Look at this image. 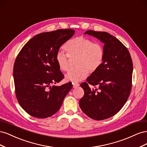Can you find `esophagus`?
Returning <instances> with one entry per match:
<instances>
[{"label":"esophagus","instance_id":"obj_1","mask_svg":"<svg viewBox=\"0 0 147 147\" xmlns=\"http://www.w3.org/2000/svg\"><path fill=\"white\" fill-rule=\"evenodd\" d=\"M80 86V84L78 83H73V87L74 88H77Z\"/></svg>","mask_w":147,"mask_h":147}]
</instances>
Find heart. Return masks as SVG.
<instances>
[{
  "instance_id": "obj_1",
  "label": "heart",
  "mask_w": 147,
  "mask_h": 147,
  "mask_svg": "<svg viewBox=\"0 0 147 147\" xmlns=\"http://www.w3.org/2000/svg\"><path fill=\"white\" fill-rule=\"evenodd\" d=\"M64 48L67 55L63 51H57L55 59L59 69L66 72L69 69L70 59H75L74 64L76 67L70 69L65 75L69 81L77 82L82 80L89 72H96L104 62V46L88 37L81 35L72 38L65 44Z\"/></svg>"
}]
</instances>
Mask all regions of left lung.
<instances>
[{"instance_id":"obj_1","label":"left lung","mask_w":147,"mask_h":147,"mask_svg":"<svg viewBox=\"0 0 147 147\" xmlns=\"http://www.w3.org/2000/svg\"><path fill=\"white\" fill-rule=\"evenodd\" d=\"M84 34L92 35L104 43L105 57L100 67L92 73L87 82L80 84L84 94L79 105L88 117L103 120L117 114L129 96L132 61L127 48L113 35L91 30ZM89 84L95 89H91Z\"/></svg>"}]
</instances>
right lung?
<instances>
[{
  "label": "right lung",
  "mask_w": 147,
  "mask_h": 147,
  "mask_svg": "<svg viewBox=\"0 0 147 147\" xmlns=\"http://www.w3.org/2000/svg\"><path fill=\"white\" fill-rule=\"evenodd\" d=\"M74 33V30L66 29L38 34L18 55L13 66L15 94L21 107L31 116H52L72 88V82L61 86L50 85L64 78L55 56L61 46Z\"/></svg>",
  "instance_id": "right-lung-1"
}]
</instances>
